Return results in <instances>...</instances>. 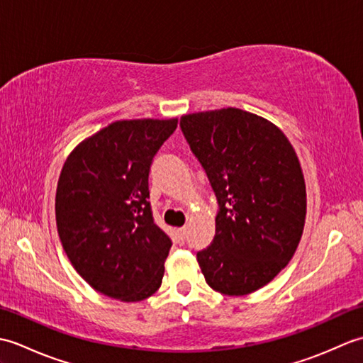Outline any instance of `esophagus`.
<instances>
[{"label": "esophagus", "mask_w": 363, "mask_h": 363, "mask_svg": "<svg viewBox=\"0 0 363 363\" xmlns=\"http://www.w3.org/2000/svg\"><path fill=\"white\" fill-rule=\"evenodd\" d=\"M186 233H187L186 228H179L176 230V238H177V243H179V245H182L184 240H186Z\"/></svg>", "instance_id": "obj_1"}]
</instances>
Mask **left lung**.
Segmentation results:
<instances>
[{
	"instance_id": "obj_1",
	"label": "left lung",
	"mask_w": 363,
	"mask_h": 363,
	"mask_svg": "<svg viewBox=\"0 0 363 363\" xmlns=\"http://www.w3.org/2000/svg\"><path fill=\"white\" fill-rule=\"evenodd\" d=\"M181 129L218 199L215 237L196 254L215 291L243 296L287 267L303 235V168L282 130L235 107L187 113Z\"/></svg>"
}]
</instances>
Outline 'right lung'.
I'll return each mask as SVG.
<instances>
[{
    "instance_id": "add662e5",
    "label": "right lung",
    "mask_w": 363,
    "mask_h": 363,
    "mask_svg": "<svg viewBox=\"0 0 363 363\" xmlns=\"http://www.w3.org/2000/svg\"><path fill=\"white\" fill-rule=\"evenodd\" d=\"M177 118L118 120L68 154L56 190L59 238L73 268L103 295L137 303L156 293L172 240L148 203L154 154Z\"/></svg>"
}]
</instances>
